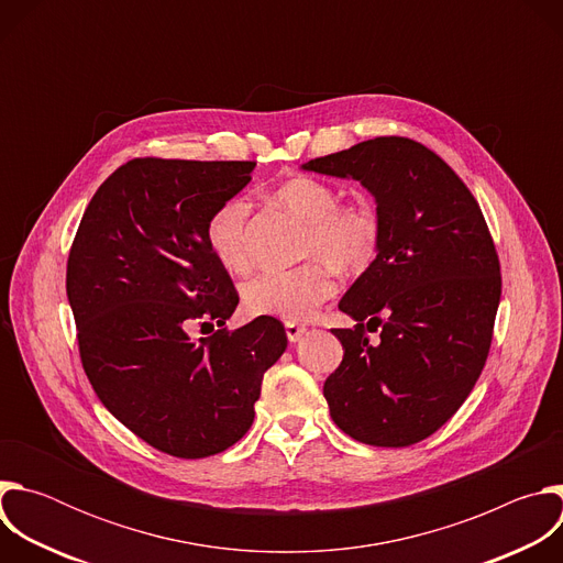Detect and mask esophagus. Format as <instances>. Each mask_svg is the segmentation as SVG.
Returning <instances> with one entry per match:
<instances>
[{"instance_id":"1","label":"esophagus","mask_w":563,"mask_h":563,"mask_svg":"<svg viewBox=\"0 0 563 563\" xmlns=\"http://www.w3.org/2000/svg\"><path fill=\"white\" fill-rule=\"evenodd\" d=\"M285 334H287L289 343H298L307 334V328L296 323V320H287V323H285Z\"/></svg>"}]
</instances>
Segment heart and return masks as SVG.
Wrapping results in <instances>:
<instances>
[{
  "label": "heart",
  "instance_id": "heart-1",
  "mask_svg": "<svg viewBox=\"0 0 563 563\" xmlns=\"http://www.w3.org/2000/svg\"><path fill=\"white\" fill-rule=\"evenodd\" d=\"M278 200L307 224L305 256L325 258L341 272L365 269L378 247V220L367 205H341L339 191L316 178L298 176L280 185ZM250 200H222L205 224V240L213 258L229 272H245ZM334 291L332 272L313 261L287 272H263L243 287V305L252 316L300 320Z\"/></svg>",
  "mask_w": 563,
  "mask_h": 563
}]
</instances>
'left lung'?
<instances>
[{"label": "left lung", "instance_id": "1", "mask_svg": "<svg viewBox=\"0 0 563 563\" xmlns=\"http://www.w3.org/2000/svg\"><path fill=\"white\" fill-rule=\"evenodd\" d=\"M300 169L361 183L378 220L376 258L339 302L356 325L332 330L345 354L323 387L330 415L367 445L419 443L461 408L488 358L501 274L484 213L408 137L358 142ZM365 327L382 328L376 344Z\"/></svg>", "mask_w": 563, "mask_h": 563}]
</instances>
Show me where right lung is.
Here are the masks:
<instances>
[{
  "label": "right lung",
  "instance_id": "add662e5",
  "mask_svg": "<svg viewBox=\"0 0 563 563\" xmlns=\"http://www.w3.org/2000/svg\"><path fill=\"white\" fill-rule=\"evenodd\" d=\"M256 163L131 159L91 198L68 254L66 296L79 356L102 406L178 459L218 454L254 423L263 374L287 350L261 316L222 328L238 296L205 240L211 211L243 191Z\"/></svg>",
  "mask_w": 563,
  "mask_h": 563
}]
</instances>
